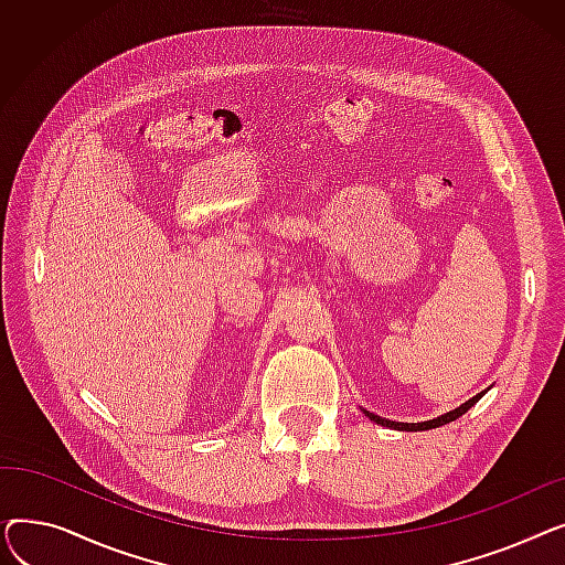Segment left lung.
Instances as JSON below:
<instances>
[{
    "label": "left lung",
    "mask_w": 565,
    "mask_h": 565,
    "mask_svg": "<svg viewBox=\"0 0 565 565\" xmlns=\"http://www.w3.org/2000/svg\"><path fill=\"white\" fill-rule=\"evenodd\" d=\"M483 394H486V392H481V394H477L473 398H469V401H467V403H462L460 407H456V409H451V412H447V414H441V417L430 419V422H422V424H401V422H390V419H382V417H377V414H373V412H369V409H364V414H366V417H369L371 422H375V424H380V426L394 428V430H430V428H439V426H444V424H451V422H456L458 417H462V414H465L471 405H477V403H479V398H481Z\"/></svg>",
    "instance_id": "8db88e82"
}]
</instances>
